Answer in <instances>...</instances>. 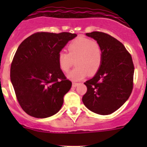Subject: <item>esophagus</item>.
Instances as JSON below:
<instances>
[{"instance_id": "34e87169", "label": "esophagus", "mask_w": 147, "mask_h": 147, "mask_svg": "<svg viewBox=\"0 0 147 147\" xmlns=\"http://www.w3.org/2000/svg\"><path fill=\"white\" fill-rule=\"evenodd\" d=\"M78 85V83H77V82H72V87H76V86H77V85Z\"/></svg>"}]
</instances>
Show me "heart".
<instances>
[{
  "label": "heart",
  "mask_w": 147,
  "mask_h": 147,
  "mask_svg": "<svg viewBox=\"0 0 147 147\" xmlns=\"http://www.w3.org/2000/svg\"><path fill=\"white\" fill-rule=\"evenodd\" d=\"M67 49L68 53H58L57 63L63 72H68L76 62V68L67 76L69 79L79 81L98 72L102 62V49L97 41L79 36L69 42Z\"/></svg>",
  "instance_id": "obj_1"
}]
</instances>
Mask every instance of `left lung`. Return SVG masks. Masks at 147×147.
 <instances>
[{
	"label": "left lung",
	"mask_w": 147,
	"mask_h": 147,
	"mask_svg": "<svg viewBox=\"0 0 147 147\" xmlns=\"http://www.w3.org/2000/svg\"><path fill=\"white\" fill-rule=\"evenodd\" d=\"M86 36L100 44L102 62L95 76L84 83L87 92L82 101L94 113L111 114L127 101L132 92L134 73L132 57L120 41L107 33L94 31Z\"/></svg>",
	"instance_id": "left-lung-1"
}]
</instances>
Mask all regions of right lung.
<instances>
[{
	"mask_svg": "<svg viewBox=\"0 0 147 147\" xmlns=\"http://www.w3.org/2000/svg\"><path fill=\"white\" fill-rule=\"evenodd\" d=\"M76 36L66 32H39L19 46L10 66V80L17 100L27 114L46 118L61 109L71 82L59 69L57 55Z\"/></svg>",
	"mask_w": 147,
	"mask_h": 147,
	"instance_id": "obj_1",
	"label": "right lung"
}]
</instances>
